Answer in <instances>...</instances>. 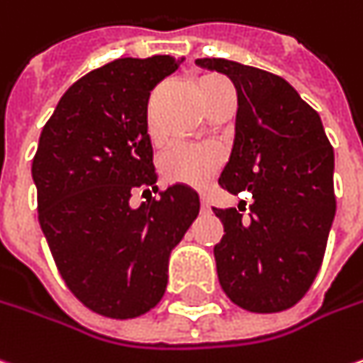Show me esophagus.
Instances as JSON below:
<instances>
[{"instance_id": "obj_1", "label": "esophagus", "mask_w": 363, "mask_h": 363, "mask_svg": "<svg viewBox=\"0 0 363 363\" xmlns=\"http://www.w3.org/2000/svg\"><path fill=\"white\" fill-rule=\"evenodd\" d=\"M209 209H211V207H209V201H207V199L201 195V211L207 213V211H209Z\"/></svg>"}]
</instances>
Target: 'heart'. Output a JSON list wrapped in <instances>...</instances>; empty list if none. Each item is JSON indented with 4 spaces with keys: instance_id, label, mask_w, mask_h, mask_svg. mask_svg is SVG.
I'll return each instance as SVG.
<instances>
[{
    "instance_id": "1",
    "label": "heart",
    "mask_w": 363,
    "mask_h": 363,
    "mask_svg": "<svg viewBox=\"0 0 363 363\" xmlns=\"http://www.w3.org/2000/svg\"><path fill=\"white\" fill-rule=\"evenodd\" d=\"M148 134L152 142L160 140L152 113H148ZM221 160L223 156L215 146H172L160 156L158 166L166 181L205 186L219 170Z\"/></svg>"
}]
</instances>
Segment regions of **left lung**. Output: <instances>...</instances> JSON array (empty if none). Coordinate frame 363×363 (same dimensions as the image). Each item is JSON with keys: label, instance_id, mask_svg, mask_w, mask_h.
I'll return each instance as SVG.
<instances>
[{"label": "left lung", "instance_id": "8db88e82", "mask_svg": "<svg viewBox=\"0 0 363 363\" xmlns=\"http://www.w3.org/2000/svg\"><path fill=\"white\" fill-rule=\"evenodd\" d=\"M238 91L235 135L221 189L252 193L242 207L215 209L225 235L213 247L219 284L238 307H294L321 268L335 217L333 148L319 113L282 77L225 58H197Z\"/></svg>", "mask_w": 363, "mask_h": 363}]
</instances>
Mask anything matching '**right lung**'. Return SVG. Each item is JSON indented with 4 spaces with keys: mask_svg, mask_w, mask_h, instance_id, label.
<instances>
[{
    "mask_svg": "<svg viewBox=\"0 0 363 363\" xmlns=\"http://www.w3.org/2000/svg\"><path fill=\"white\" fill-rule=\"evenodd\" d=\"M181 62L118 58L87 72L40 134V228L67 286L103 317L134 319L160 303L170 252L199 215L197 191L182 182L130 205L134 189H156L148 97Z\"/></svg>",
    "mask_w": 363,
    "mask_h": 363,
    "instance_id": "right-lung-1",
    "label": "right lung"
}]
</instances>
